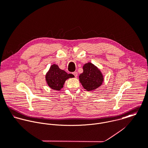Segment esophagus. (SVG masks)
<instances>
[{
    "label": "esophagus",
    "instance_id": "1",
    "mask_svg": "<svg viewBox=\"0 0 148 148\" xmlns=\"http://www.w3.org/2000/svg\"><path fill=\"white\" fill-rule=\"evenodd\" d=\"M73 74L75 76V77H77V76H78V73L77 72H74L73 73Z\"/></svg>",
    "mask_w": 148,
    "mask_h": 148
}]
</instances>
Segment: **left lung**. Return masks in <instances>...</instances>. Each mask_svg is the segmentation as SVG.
<instances>
[{
    "label": "left lung",
    "instance_id": "8db88e82",
    "mask_svg": "<svg viewBox=\"0 0 148 148\" xmlns=\"http://www.w3.org/2000/svg\"><path fill=\"white\" fill-rule=\"evenodd\" d=\"M83 73L79 76V81L83 87L88 91L95 90L101 86L103 81V76L100 70L91 63H88L83 66Z\"/></svg>",
    "mask_w": 148,
    "mask_h": 148
}]
</instances>
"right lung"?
Returning <instances> with one entry per match:
<instances>
[{
  "mask_svg": "<svg viewBox=\"0 0 148 148\" xmlns=\"http://www.w3.org/2000/svg\"><path fill=\"white\" fill-rule=\"evenodd\" d=\"M74 77L71 74H67L65 71L59 69L56 64L51 66L46 74V81L48 86L53 90H60L63 87L66 79Z\"/></svg>",
  "mask_w": 148,
  "mask_h": 148,
  "instance_id": "obj_1",
  "label": "right lung"
}]
</instances>
